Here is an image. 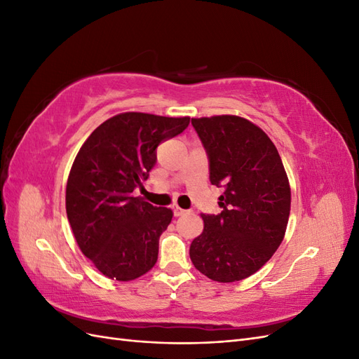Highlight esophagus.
<instances>
[{"label": "esophagus", "mask_w": 359, "mask_h": 359, "mask_svg": "<svg viewBox=\"0 0 359 359\" xmlns=\"http://www.w3.org/2000/svg\"><path fill=\"white\" fill-rule=\"evenodd\" d=\"M186 212H187V210H182V208H180V206H178V205H175V206H173V215H175V217L184 215V214H186Z\"/></svg>", "instance_id": "esophagus-1"}]
</instances>
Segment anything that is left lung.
I'll use <instances>...</instances> for the list:
<instances>
[{
    "label": "left lung",
    "instance_id": "1",
    "mask_svg": "<svg viewBox=\"0 0 359 359\" xmlns=\"http://www.w3.org/2000/svg\"><path fill=\"white\" fill-rule=\"evenodd\" d=\"M222 187L220 214H202L190 259L203 276L232 283L255 274L283 241L290 187L278 151L262 128L235 115L191 118Z\"/></svg>",
    "mask_w": 359,
    "mask_h": 359
}]
</instances>
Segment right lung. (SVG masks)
Listing matches in <instances>:
<instances>
[{
    "label": "right lung",
    "mask_w": 359,
    "mask_h": 359,
    "mask_svg": "<svg viewBox=\"0 0 359 359\" xmlns=\"http://www.w3.org/2000/svg\"><path fill=\"white\" fill-rule=\"evenodd\" d=\"M189 116L126 112L106 119L81 147L70 170L66 210L82 253L102 274L135 280L153 268L172 211L135 198L163 140L182 133Z\"/></svg>",
    "instance_id": "right-lung-1"
}]
</instances>
